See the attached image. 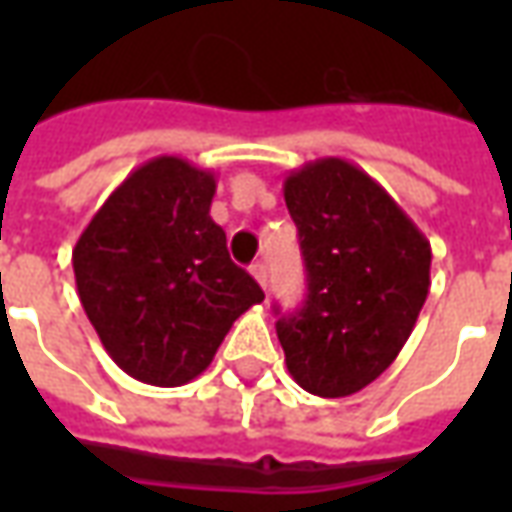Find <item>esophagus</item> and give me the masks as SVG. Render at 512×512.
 Wrapping results in <instances>:
<instances>
[{
  "mask_svg": "<svg viewBox=\"0 0 512 512\" xmlns=\"http://www.w3.org/2000/svg\"><path fill=\"white\" fill-rule=\"evenodd\" d=\"M249 271H252V277L257 279V285H260V288H266V282H268L266 263H255V266L249 268Z\"/></svg>",
  "mask_w": 512,
  "mask_h": 512,
  "instance_id": "1",
  "label": "esophagus"
}]
</instances>
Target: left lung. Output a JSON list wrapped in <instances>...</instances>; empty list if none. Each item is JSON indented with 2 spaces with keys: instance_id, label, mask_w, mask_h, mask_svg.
<instances>
[{
  "instance_id": "left-lung-1",
  "label": "left lung",
  "mask_w": 512,
  "mask_h": 512,
  "mask_svg": "<svg viewBox=\"0 0 512 512\" xmlns=\"http://www.w3.org/2000/svg\"><path fill=\"white\" fill-rule=\"evenodd\" d=\"M307 266L304 307L277 321L301 389L348 397L392 365L430 288V241L381 183L345 158L285 178Z\"/></svg>"
}]
</instances>
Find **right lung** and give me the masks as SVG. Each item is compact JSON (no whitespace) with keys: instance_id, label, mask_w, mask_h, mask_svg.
<instances>
[{"instance_id":"right-lung-1","label":"right lung","mask_w":512,"mask_h":512,"mask_svg":"<svg viewBox=\"0 0 512 512\" xmlns=\"http://www.w3.org/2000/svg\"><path fill=\"white\" fill-rule=\"evenodd\" d=\"M216 178L178 156L136 167L73 246L76 290L120 370L183 386L211 365L235 318L266 299L211 219Z\"/></svg>"}]
</instances>
